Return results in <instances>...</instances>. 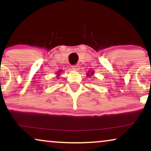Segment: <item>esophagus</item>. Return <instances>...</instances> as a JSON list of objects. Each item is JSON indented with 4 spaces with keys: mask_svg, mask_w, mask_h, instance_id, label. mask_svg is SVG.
Returning a JSON list of instances; mask_svg holds the SVG:
<instances>
[{
    "mask_svg": "<svg viewBox=\"0 0 151 151\" xmlns=\"http://www.w3.org/2000/svg\"><path fill=\"white\" fill-rule=\"evenodd\" d=\"M79 67H79V65H73V66H72V69L76 70V71H77V70H78V69H80Z\"/></svg>",
    "mask_w": 151,
    "mask_h": 151,
    "instance_id": "esophagus-1",
    "label": "esophagus"
}]
</instances>
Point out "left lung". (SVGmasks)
Returning a JSON list of instances; mask_svg holds the SVG:
<instances>
[{"mask_svg": "<svg viewBox=\"0 0 151 151\" xmlns=\"http://www.w3.org/2000/svg\"><path fill=\"white\" fill-rule=\"evenodd\" d=\"M93 72H92V73H91V74H93Z\"/></svg>", "mask_w": 151, "mask_h": 151, "instance_id": "obj_1", "label": "left lung"}]
</instances>
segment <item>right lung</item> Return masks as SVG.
Here are the masks:
<instances>
[{
  "label": "right lung",
  "instance_id": "1",
  "mask_svg": "<svg viewBox=\"0 0 151 151\" xmlns=\"http://www.w3.org/2000/svg\"><path fill=\"white\" fill-rule=\"evenodd\" d=\"M58 75H59V73H58Z\"/></svg>",
  "mask_w": 151,
  "mask_h": 151
}]
</instances>
